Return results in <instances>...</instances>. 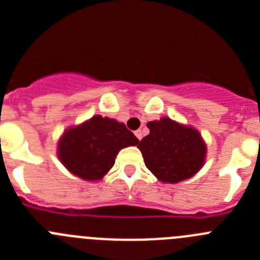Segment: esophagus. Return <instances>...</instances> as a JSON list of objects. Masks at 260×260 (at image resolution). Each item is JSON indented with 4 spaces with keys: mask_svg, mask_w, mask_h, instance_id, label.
Wrapping results in <instances>:
<instances>
[{
    "mask_svg": "<svg viewBox=\"0 0 260 260\" xmlns=\"http://www.w3.org/2000/svg\"><path fill=\"white\" fill-rule=\"evenodd\" d=\"M134 134H135V137H137L138 139H139V141H141L142 138H143V134H142V130H137V132H135Z\"/></svg>",
    "mask_w": 260,
    "mask_h": 260,
    "instance_id": "obj_1",
    "label": "esophagus"
}]
</instances>
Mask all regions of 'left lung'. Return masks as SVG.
<instances>
[{
  "label": "left lung",
  "instance_id": "obj_1",
  "mask_svg": "<svg viewBox=\"0 0 260 260\" xmlns=\"http://www.w3.org/2000/svg\"><path fill=\"white\" fill-rule=\"evenodd\" d=\"M150 134L141 141L144 164L158 181L178 183L203 168L207 146L195 127L161 117L147 123Z\"/></svg>",
  "mask_w": 260,
  "mask_h": 260
}]
</instances>
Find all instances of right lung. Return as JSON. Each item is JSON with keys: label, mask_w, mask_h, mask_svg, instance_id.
I'll return each mask as SVG.
<instances>
[{"label": "right lung", "mask_w": 260, "mask_h": 260, "mask_svg": "<svg viewBox=\"0 0 260 260\" xmlns=\"http://www.w3.org/2000/svg\"><path fill=\"white\" fill-rule=\"evenodd\" d=\"M138 143L125 123L96 114L66 128L57 143V156L71 174L95 182L112 169L119 151Z\"/></svg>", "instance_id": "1"}]
</instances>
